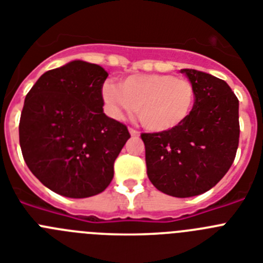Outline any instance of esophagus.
Listing matches in <instances>:
<instances>
[{
	"instance_id": "1",
	"label": "esophagus",
	"mask_w": 263,
	"mask_h": 263,
	"mask_svg": "<svg viewBox=\"0 0 263 263\" xmlns=\"http://www.w3.org/2000/svg\"><path fill=\"white\" fill-rule=\"evenodd\" d=\"M129 133L132 137H138L139 136V132L137 129H134V127H129Z\"/></svg>"
}]
</instances>
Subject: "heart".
<instances>
[{"mask_svg": "<svg viewBox=\"0 0 263 263\" xmlns=\"http://www.w3.org/2000/svg\"><path fill=\"white\" fill-rule=\"evenodd\" d=\"M103 97L116 117L137 110L143 127L167 132L180 126L191 116L196 92L188 79L152 73L130 76L120 87L106 83Z\"/></svg>", "mask_w": 263, "mask_h": 263, "instance_id": "b5f03b06", "label": "heart"}]
</instances>
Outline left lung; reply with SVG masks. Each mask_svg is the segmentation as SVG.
<instances>
[{
  "instance_id": "8db88e82",
  "label": "left lung",
  "mask_w": 263,
  "mask_h": 263,
  "mask_svg": "<svg viewBox=\"0 0 263 263\" xmlns=\"http://www.w3.org/2000/svg\"><path fill=\"white\" fill-rule=\"evenodd\" d=\"M196 92L191 116L180 126L142 133L147 176L155 188L191 197L215 187L236 158L240 122L238 99L221 79L182 69Z\"/></svg>"
}]
</instances>
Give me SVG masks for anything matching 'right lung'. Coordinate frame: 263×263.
Instances as JSON below:
<instances>
[{
  "instance_id": "obj_1",
  "label": "right lung",
  "mask_w": 263,
  "mask_h": 263,
  "mask_svg": "<svg viewBox=\"0 0 263 263\" xmlns=\"http://www.w3.org/2000/svg\"><path fill=\"white\" fill-rule=\"evenodd\" d=\"M108 72L73 60L45 72L26 95L20 145L27 167L62 196L89 197L113 179V164L130 133L103 110Z\"/></svg>"
}]
</instances>
